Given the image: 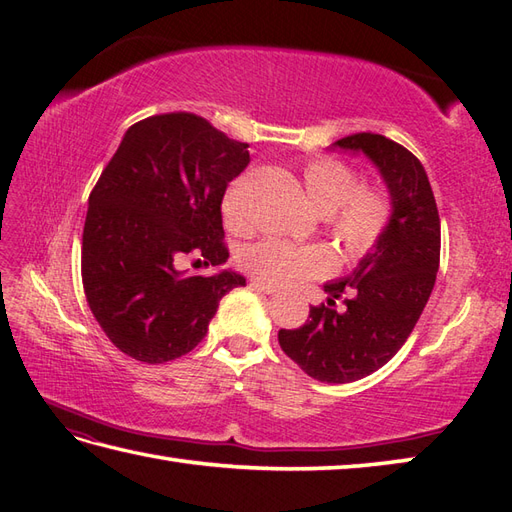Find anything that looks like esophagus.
<instances>
[{
	"label": "esophagus",
	"mask_w": 512,
	"mask_h": 512,
	"mask_svg": "<svg viewBox=\"0 0 512 512\" xmlns=\"http://www.w3.org/2000/svg\"><path fill=\"white\" fill-rule=\"evenodd\" d=\"M250 286H253L259 292H264V295H275V292H277V286L268 284V281H262V279H253V281H250Z\"/></svg>",
	"instance_id": "1"
}]
</instances>
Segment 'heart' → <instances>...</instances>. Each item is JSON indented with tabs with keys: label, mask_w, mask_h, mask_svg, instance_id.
<instances>
[{
	"label": "heart",
	"mask_w": 512,
	"mask_h": 512,
	"mask_svg": "<svg viewBox=\"0 0 512 512\" xmlns=\"http://www.w3.org/2000/svg\"><path fill=\"white\" fill-rule=\"evenodd\" d=\"M301 180L310 204L321 215H328L330 233L345 253L350 257L372 253L385 237L394 215L387 193L376 187H363L350 165L330 156L308 160L301 169ZM222 209L228 226H242L235 189L224 198ZM242 266L268 284L292 286L330 273L334 257L321 244H292L268 237L242 250Z\"/></svg>",
	"instance_id": "1"
}]
</instances>
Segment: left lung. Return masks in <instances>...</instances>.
<instances>
[{
  "mask_svg": "<svg viewBox=\"0 0 512 512\" xmlns=\"http://www.w3.org/2000/svg\"><path fill=\"white\" fill-rule=\"evenodd\" d=\"M334 147L361 151L378 167L391 198V224L352 275L330 281L328 303L310 308L279 345L321 383H352L383 367L418 323L440 266V215L422 162L380 134H352ZM344 297L343 311L335 299Z\"/></svg>",
  "mask_w": 512,
  "mask_h": 512,
  "instance_id": "8db88e82",
  "label": "left lung"
}]
</instances>
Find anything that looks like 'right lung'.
<instances>
[{
    "label": "right lung",
    "instance_id": "right-lung-1",
    "mask_svg": "<svg viewBox=\"0 0 512 512\" xmlns=\"http://www.w3.org/2000/svg\"><path fill=\"white\" fill-rule=\"evenodd\" d=\"M250 162L248 145L189 112L125 132L90 193L81 277L88 306L118 350L149 365L191 352L220 299L246 279L187 275L182 262L228 259L222 198Z\"/></svg>",
    "mask_w": 512,
    "mask_h": 512
}]
</instances>
